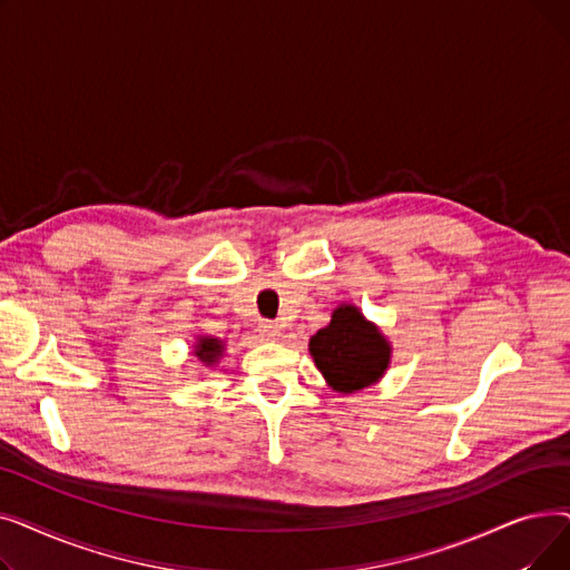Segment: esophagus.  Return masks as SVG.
<instances>
[{
  "instance_id": "1",
  "label": "esophagus",
  "mask_w": 570,
  "mask_h": 570,
  "mask_svg": "<svg viewBox=\"0 0 570 570\" xmlns=\"http://www.w3.org/2000/svg\"><path fill=\"white\" fill-rule=\"evenodd\" d=\"M261 335H263L265 340H277V337L282 335V331H279V325H277V323H273V321H263V323H261Z\"/></svg>"
}]
</instances>
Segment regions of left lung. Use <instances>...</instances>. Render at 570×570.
Segmentation results:
<instances>
[{"mask_svg": "<svg viewBox=\"0 0 570 570\" xmlns=\"http://www.w3.org/2000/svg\"><path fill=\"white\" fill-rule=\"evenodd\" d=\"M314 363L333 391L353 393L379 381L391 361V346L351 305L333 314L331 325L309 340Z\"/></svg>", "mask_w": 570, "mask_h": 570, "instance_id": "obj_1", "label": "left lung"}]
</instances>
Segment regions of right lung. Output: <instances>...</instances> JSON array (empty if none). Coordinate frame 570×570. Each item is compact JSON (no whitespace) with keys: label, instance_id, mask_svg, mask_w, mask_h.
Listing matches in <instances>:
<instances>
[{"label":"right lung","instance_id":"obj_1","mask_svg":"<svg viewBox=\"0 0 570 570\" xmlns=\"http://www.w3.org/2000/svg\"><path fill=\"white\" fill-rule=\"evenodd\" d=\"M222 353V342L219 340H200L198 342V348H196V355L200 357L203 363H215L217 361V355Z\"/></svg>","mask_w":570,"mask_h":570}]
</instances>
